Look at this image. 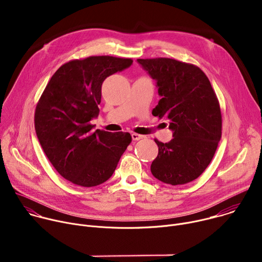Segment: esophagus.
<instances>
[{"label": "esophagus", "instance_id": "34e87169", "mask_svg": "<svg viewBox=\"0 0 262 262\" xmlns=\"http://www.w3.org/2000/svg\"><path fill=\"white\" fill-rule=\"evenodd\" d=\"M132 138H133L134 141H139V140H141V139H144L145 137L142 136V135H139V134L134 133V134H132Z\"/></svg>", "mask_w": 262, "mask_h": 262}]
</instances>
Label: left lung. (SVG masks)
Listing matches in <instances>:
<instances>
[{
    "instance_id": "left-lung-1",
    "label": "left lung",
    "mask_w": 262,
    "mask_h": 262,
    "mask_svg": "<svg viewBox=\"0 0 262 262\" xmlns=\"http://www.w3.org/2000/svg\"><path fill=\"white\" fill-rule=\"evenodd\" d=\"M157 81L161 99L152 115L167 118L173 139H158L150 170L159 180L179 185L198 178L211 162L222 136L220 102L206 74L196 65L170 58L138 59Z\"/></svg>"
}]
</instances>
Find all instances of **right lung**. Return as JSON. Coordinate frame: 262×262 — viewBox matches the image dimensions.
Wrapping results in <instances>:
<instances>
[{"label": "right lung", "instance_id": "1", "mask_svg": "<svg viewBox=\"0 0 262 262\" xmlns=\"http://www.w3.org/2000/svg\"><path fill=\"white\" fill-rule=\"evenodd\" d=\"M129 58L90 56L64 63L36 104L37 138L57 172L73 184L98 185L114 173L132 142L129 133L92 130L99 113L101 85L130 66Z\"/></svg>", "mask_w": 262, "mask_h": 262}]
</instances>
